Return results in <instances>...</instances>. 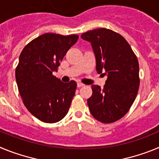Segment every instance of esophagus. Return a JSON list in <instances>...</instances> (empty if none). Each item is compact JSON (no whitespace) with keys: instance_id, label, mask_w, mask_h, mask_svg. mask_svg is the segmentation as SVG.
Returning <instances> with one entry per match:
<instances>
[{"instance_id":"1","label":"esophagus","mask_w":159,"mask_h":159,"mask_svg":"<svg viewBox=\"0 0 159 159\" xmlns=\"http://www.w3.org/2000/svg\"><path fill=\"white\" fill-rule=\"evenodd\" d=\"M83 86H84V84H81V83H78V84H77V87H78V88H81V87Z\"/></svg>"}]
</instances>
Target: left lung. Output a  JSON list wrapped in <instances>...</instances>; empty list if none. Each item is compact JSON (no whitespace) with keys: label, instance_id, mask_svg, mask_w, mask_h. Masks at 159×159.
<instances>
[{"label":"left lung","instance_id":"obj_1","mask_svg":"<svg viewBox=\"0 0 159 159\" xmlns=\"http://www.w3.org/2000/svg\"><path fill=\"white\" fill-rule=\"evenodd\" d=\"M92 43L96 71L107 75L103 88L92 85L88 105L98 121L111 123L123 118L130 110L139 88V66L130 44L120 34L105 28L81 35Z\"/></svg>","mask_w":159,"mask_h":159}]
</instances>
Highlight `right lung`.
<instances>
[{
	"instance_id": "add662e5",
	"label": "right lung",
	"mask_w": 159,
	"mask_h": 159,
	"mask_svg": "<svg viewBox=\"0 0 159 159\" xmlns=\"http://www.w3.org/2000/svg\"><path fill=\"white\" fill-rule=\"evenodd\" d=\"M78 35L45 33L29 42L20 55L16 80L23 102L32 116L47 123L64 119L75 95V81L52 75Z\"/></svg>"
}]
</instances>
